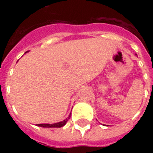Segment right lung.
<instances>
[{
  "mask_svg": "<svg viewBox=\"0 0 153 153\" xmlns=\"http://www.w3.org/2000/svg\"><path fill=\"white\" fill-rule=\"evenodd\" d=\"M70 117H71V114L66 120H64L63 121H61V122H59V123L51 124V125H50V124H39L37 126H39V127H44V128H60V127H62V126L66 125V123L69 120Z\"/></svg>",
  "mask_w": 153,
  "mask_h": 153,
  "instance_id": "1",
  "label": "right lung"
}]
</instances>
